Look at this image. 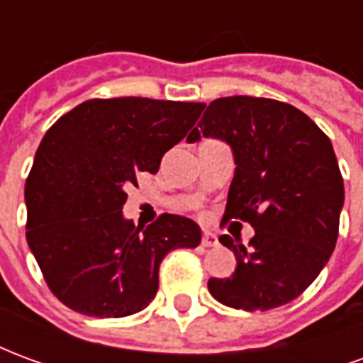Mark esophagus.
Returning <instances> with one entry per match:
<instances>
[{
  "instance_id": "34e87169",
  "label": "esophagus",
  "mask_w": 363,
  "mask_h": 363,
  "mask_svg": "<svg viewBox=\"0 0 363 363\" xmlns=\"http://www.w3.org/2000/svg\"><path fill=\"white\" fill-rule=\"evenodd\" d=\"M218 237L213 235V233H204L202 235V247H218Z\"/></svg>"
}]
</instances>
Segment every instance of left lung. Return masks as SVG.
I'll use <instances>...</instances> for the list:
<instances>
[{
    "mask_svg": "<svg viewBox=\"0 0 363 363\" xmlns=\"http://www.w3.org/2000/svg\"><path fill=\"white\" fill-rule=\"evenodd\" d=\"M200 134L228 142L235 157L221 221H247L255 237L245 247L221 235L235 272L210 278L220 303L267 311L303 294L335 251L344 182L333 143L305 112L262 96H223L208 104Z\"/></svg>",
    "mask_w": 363,
    "mask_h": 363,
    "instance_id": "left-lung-1",
    "label": "left lung"
}]
</instances>
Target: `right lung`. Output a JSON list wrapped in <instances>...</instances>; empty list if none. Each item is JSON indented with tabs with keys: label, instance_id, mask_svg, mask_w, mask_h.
Wrapping results in <instances>:
<instances>
[{
	"label": "right lung",
	"instance_id": "1",
	"mask_svg": "<svg viewBox=\"0 0 363 363\" xmlns=\"http://www.w3.org/2000/svg\"><path fill=\"white\" fill-rule=\"evenodd\" d=\"M204 106L91 99L46 132L25 182L27 243L66 307L101 319L142 311L157 294L167 252L200 245L189 218L161 213L143 229L122 218V206L138 173H157Z\"/></svg>",
	"mask_w": 363,
	"mask_h": 363
}]
</instances>
